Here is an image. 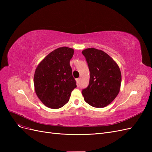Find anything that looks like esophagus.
I'll use <instances>...</instances> for the list:
<instances>
[{
  "instance_id": "1",
  "label": "esophagus",
  "mask_w": 152,
  "mask_h": 152,
  "mask_svg": "<svg viewBox=\"0 0 152 152\" xmlns=\"http://www.w3.org/2000/svg\"><path fill=\"white\" fill-rule=\"evenodd\" d=\"M80 79H77V86H79V84H80Z\"/></svg>"
}]
</instances>
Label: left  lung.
Listing matches in <instances>:
<instances>
[{
    "label": "left lung",
    "mask_w": 152,
    "mask_h": 152,
    "mask_svg": "<svg viewBox=\"0 0 152 152\" xmlns=\"http://www.w3.org/2000/svg\"><path fill=\"white\" fill-rule=\"evenodd\" d=\"M90 72L89 84L82 89L85 102L96 108L111 103L120 91L121 72L116 62L108 54L95 48L82 52Z\"/></svg>",
    "instance_id": "left-lung-1"
}]
</instances>
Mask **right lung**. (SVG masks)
Returning <instances> with one entry per match:
<instances>
[{
    "instance_id": "add662e5",
    "label": "right lung",
    "mask_w": 152,
    "mask_h": 152,
    "mask_svg": "<svg viewBox=\"0 0 152 152\" xmlns=\"http://www.w3.org/2000/svg\"><path fill=\"white\" fill-rule=\"evenodd\" d=\"M73 53L72 48H58L45 56L36 68L34 77L35 93L50 108L63 107L77 87L70 65Z\"/></svg>"
}]
</instances>
